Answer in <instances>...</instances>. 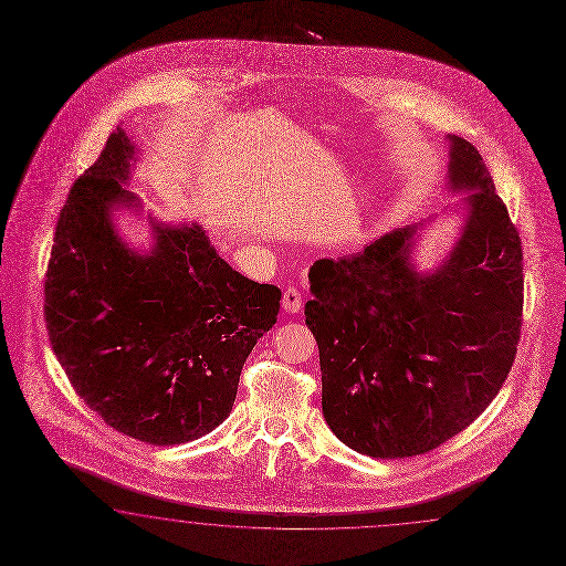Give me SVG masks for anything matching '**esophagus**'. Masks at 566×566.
I'll return each instance as SVG.
<instances>
[{"mask_svg":"<svg viewBox=\"0 0 566 566\" xmlns=\"http://www.w3.org/2000/svg\"><path fill=\"white\" fill-rule=\"evenodd\" d=\"M303 306V296L296 289H286L284 296H282V308L286 313H298Z\"/></svg>","mask_w":566,"mask_h":566,"instance_id":"obj_1","label":"esophagus"}]
</instances>
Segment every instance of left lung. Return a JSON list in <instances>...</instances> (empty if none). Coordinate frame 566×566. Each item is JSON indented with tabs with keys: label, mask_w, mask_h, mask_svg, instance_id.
Segmentation results:
<instances>
[{
	"label": "left lung",
	"mask_w": 566,
	"mask_h": 566,
	"mask_svg": "<svg viewBox=\"0 0 566 566\" xmlns=\"http://www.w3.org/2000/svg\"><path fill=\"white\" fill-rule=\"evenodd\" d=\"M447 139V185L468 196L443 260L424 272L413 261L428 218L308 270L305 323L319 346L323 416L368 458L422 455L470 427L517 352L520 232L474 146Z\"/></svg>",
	"instance_id": "8db88e82"
}]
</instances>
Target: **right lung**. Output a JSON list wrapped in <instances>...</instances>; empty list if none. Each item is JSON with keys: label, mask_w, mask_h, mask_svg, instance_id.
I'll use <instances>...</instances> for the list:
<instances>
[{"label": "right lung", "mask_w": 566, "mask_h": 566, "mask_svg": "<svg viewBox=\"0 0 566 566\" xmlns=\"http://www.w3.org/2000/svg\"><path fill=\"white\" fill-rule=\"evenodd\" d=\"M139 148L125 129L77 179L46 265L45 323L77 396L108 427L170 447L229 418L247 356L274 327L282 292L234 272L198 222L148 214L150 249L123 241L115 210Z\"/></svg>", "instance_id": "1"}]
</instances>
